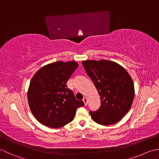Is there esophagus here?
<instances>
[{
  "instance_id": "1",
  "label": "esophagus",
  "mask_w": 159,
  "mask_h": 159,
  "mask_svg": "<svg viewBox=\"0 0 159 159\" xmlns=\"http://www.w3.org/2000/svg\"><path fill=\"white\" fill-rule=\"evenodd\" d=\"M83 102H84V105H85V106H86L87 104H88V100H87V99L86 98H84L83 99Z\"/></svg>"
}]
</instances>
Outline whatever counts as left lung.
<instances>
[{
  "label": "left lung",
  "mask_w": 159,
  "mask_h": 159,
  "mask_svg": "<svg viewBox=\"0 0 159 159\" xmlns=\"http://www.w3.org/2000/svg\"><path fill=\"white\" fill-rule=\"evenodd\" d=\"M82 64L101 100L98 111L90 112L93 121L102 125L119 122L133 102L134 86L132 77L124 67L112 61L85 60Z\"/></svg>",
  "instance_id": "obj_1"
}]
</instances>
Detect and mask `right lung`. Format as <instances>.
Masks as SVG:
<instances>
[{
	"instance_id": "obj_1",
	"label": "right lung",
	"mask_w": 159,
	"mask_h": 159,
	"mask_svg": "<svg viewBox=\"0 0 159 159\" xmlns=\"http://www.w3.org/2000/svg\"><path fill=\"white\" fill-rule=\"evenodd\" d=\"M75 61H58L40 68L32 79L27 91L32 114L44 125L63 127L72 121L82 101L75 99L66 82L78 67Z\"/></svg>"
}]
</instances>
